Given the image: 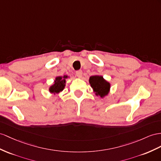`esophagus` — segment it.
<instances>
[{
    "label": "esophagus",
    "mask_w": 161,
    "mask_h": 161,
    "mask_svg": "<svg viewBox=\"0 0 161 161\" xmlns=\"http://www.w3.org/2000/svg\"><path fill=\"white\" fill-rule=\"evenodd\" d=\"M82 75H83V72H82L81 70H80V71H77L76 72V75L77 76V77L81 78Z\"/></svg>",
    "instance_id": "34e87169"
}]
</instances>
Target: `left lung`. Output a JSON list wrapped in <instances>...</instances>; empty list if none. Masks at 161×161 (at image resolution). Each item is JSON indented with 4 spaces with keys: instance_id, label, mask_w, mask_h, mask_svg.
Returning a JSON list of instances; mask_svg holds the SVG:
<instances>
[{
    "instance_id": "1",
    "label": "left lung",
    "mask_w": 161,
    "mask_h": 161,
    "mask_svg": "<svg viewBox=\"0 0 161 161\" xmlns=\"http://www.w3.org/2000/svg\"><path fill=\"white\" fill-rule=\"evenodd\" d=\"M89 83L97 97L99 96L103 98L109 93L111 84L102 75H96L90 77Z\"/></svg>"
}]
</instances>
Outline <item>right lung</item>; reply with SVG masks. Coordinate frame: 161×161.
<instances>
[{"label":"right lung","mask_w":161,"mask_h":161,"mask_svg":"<svg viewBox=\"0 0 161 161\" xmlns=\"http://www.w3.org/2000/svg\"><path fill=\"white\" fill-rule=\"evenodd\" d=\"M70 77L68 75H64L63 76L56 77L53 84L49 87V92L50 94H53V95L58 94L60 92L64 89L66 83H67V79Z\"/></svg>","instance_id":"obj_1"}]
</instances>
